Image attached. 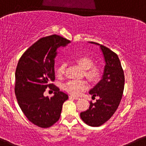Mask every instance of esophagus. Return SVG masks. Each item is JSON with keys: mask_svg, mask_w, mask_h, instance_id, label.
<instances>
[{"mask_svg": "<svg viewBox=\"0 0 146 146\" xmlns=\"http://www.w3.org/2000/svg\"><path fill=\"white\" fill-rule=\"evenodd\" d=\"M70 98L75 99V100H78V99H79V97H78V96H70Z\"/></svg>", "mask_w": 146, "mask_h": 146, "instance_id": "obj_1", "label": "esophagus"}]
</instances>
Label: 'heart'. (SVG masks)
<instances>
[{"label":"heart","mask_w":146,"mask_h":146,"mask_svg":"<svg viewBox=\"0 0 146 146\" xmlns=\"http://www.w3.org/2000/svg\"><path fill=\"white\" fill-rule=\"evenodd\" d=\"M75 62L83 70H85V76L92 81L98 80L100 77V69L99 67L94 65V61L87 56H80L75 60ZM66 64H62L57 69V75L62 76L64 74ZM89 87L87 82L85 80H70L64 85V89L72 95L78 96L82 91H85Z\"/></svg>","instance_id":"b5f03b06"}]
</instances>
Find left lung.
Here are the masks:
<instances>
[{
    "instance_id": "1",
    "label": "left lung",
    "mask_w": 146,
    "mask_h": 146,
    "mask_svg": "<svg viewBox=\"0 0 146 146\" xmlns=\"http://www.w3.org/2000/svg\"><path fill=\"white\" fill-rule=\"evenodd\" d=\"M90 44L100 46L105 65L102 78L89 94L98 96L95 103L90 102L89 108L81 112L80 117L84 123L91 127L102 125L111 117L117 110L122 98L125 77L119 58L108 48L95 42Z\"/></svg>"
}]
</instances>
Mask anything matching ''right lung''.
<instances>
[{
	"mask_svg": "<svg viewBox=\"0 0 146 146\" xmlns=\"http://www.w3.org/2000/svg\"><path fill=\"white\" fill-rule=\"evenodd\" d=\"M70 41L56 35L40 39L25 51L15 72V94L19 105L28 119L46 128L60 119L63 103L68 96L50 81L55 80V58L58 48ZM47 87L55 91L50 99L44 97Z\"/></svg>",
	"mask_w": 146,
	"mask_h": 146,
	"instance_id": "add662e5",
	"label": "right lung"
}]
</instances>
